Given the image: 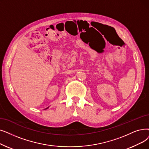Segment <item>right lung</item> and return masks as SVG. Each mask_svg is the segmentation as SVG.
<instances>
[{
	"label": "right lung",
	"mask_w": 149,
	"mask_h": 149,
	"mask_svg": "<svg viewBox=\"0 0 149 149\" xmlns=\"http://www.w3.org/2000/svg\"><path fill=\"white\" fill-rule=\"evenodd\" d=\"M48 108H49V107H48ZM46 108V109H47V108Z\"/></svg>",
	"instance_id": "right-lung-1"
}]
</instances>
